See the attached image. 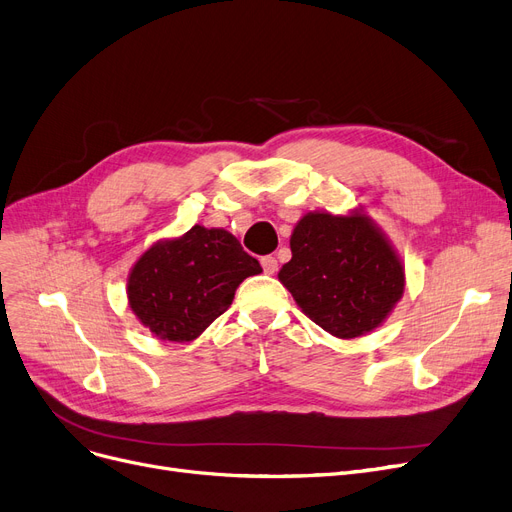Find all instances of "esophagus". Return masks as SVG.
<instances>
[{
  "instance_id": "1",
  "label": "esophagus",
  "mask_w": 512,
  "mask_h": 512,
  "mask_svg": "<svg viewBox=\"0 0 512 512\" xmlns=\"http://www.w3.org/2000/svg\"><path fill=\"white\" fill-rule=\"evenodd\" d=\"M261 265H263V272H265V274L274 276V274L278 272V261H276V257H272V255L261 257Z\"/></svg>"
}]
</instances>
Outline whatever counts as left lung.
I'll return each instance as SVG.
<instances>
[{
	"mask_svg": "<svg viewBox=\"0 0 512 512\" xmlns=\"http://www.w3.org/2000/svg\"><path fill=\"white\" fill-rule=\"evenodd\" d=\"M278 280L303 314L337 339L379 328L402 299L406 272L387 234L364 209L305 213Z\"/></svg>",
	"mask_w": 512,
	"mask_h": 512,
	"instance_id": "1",
	"label": "left lung"
}]
</instances>
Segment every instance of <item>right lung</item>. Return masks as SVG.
I'll list each match as a JSON object with an SVG mask.
<instances>
[{
  "mask_svg": "<svg viewBox=\"0 0 512 512\" xmlns=\"http://www.w3.org/2000/svg\"><path fill=\"white\" fill-rule=\"evenodd\" d=\"M261 272L228 230L196 224L138 257L127 276V301L154 337L186 343L224 314L244 278Z\"/></svg>",
  "mask_w": 512,
  "mask_h": 512,
  "instance_id": "obj_1",
  "label": "right lung"
}]
</instances>
